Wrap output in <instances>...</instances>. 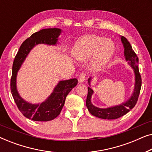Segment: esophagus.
Masks as SVG:
<instances>
[{
    "instance_id": "1",
    "label": "esophagus",
    "mask_w": 152,
    "mask_h": 152,
    "mask_svg": "<svg viewBox=\"0 0 152 152\" xmlns=\"http://www.w3.org/2000/svg\"><path fill=\"white\" fill-rule=\"evenodd\" d=\"M85 80H86V74H84V73L81 74L80 77H79V82L80 83L84 82Z\"/></svg>"
}]
</instances>
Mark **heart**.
Masks as SVG:
<instances>
[{
  "instance_id": "heart-1",
  "label": "heart",
  "mask_w": 152,
  "mask_h": 152,
  "mask_svg": "<svg viewBox=\"0 0 152 152\" xmlns=\"http://www.w3.org/2000/svg\"><path fill=\"white\" fill-rule=\"evenodd\" d=\"M113 41L97 35H86L79 39L72 48L74 59L84 62L93 56L91 67L98 71L109 63L115 53Z\"/></svg>"
}]
</instances>
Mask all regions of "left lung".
Here are the masks:
<instances>
[{
	"instance_id": "1",
	"label": "left lung",
	"mask_w": 152,
	"mask_h": 152,
	"mask_svg": "<svg viewBox=\"0 0 152 152\" xmlns=\"http://www.w3.org/2000/svg\"><path fill=\"white\" fill-rule=\"evenodd\" d=\"M120 38L124 47V56L126 61H127L128 65L132 68L133 71H134V90H133L132 94L129 97V98H128V99H126L124 102L107 108H99L93 105L92 101H91V98H92V95L94 93V91L91 87L93 78L89 77L88 80V83L90 86L88 87V95H87L86 103V107L91 115H94L97 118H102V119L114 120L125 115L136 105L137 101H138L139 94H140L142 80H141V77L138 70V58L137 57L136 53L133 50L132 45L127 41V39L122 36H120Z\"/></svg>"
}]
</instances>
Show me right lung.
Masks as SVG:
<instances>
[{
    "label": "right lung",
    "instance_id": "1",
    "mask_svg": "<svg viewBox=\"0 0 152 152\" xmlns=\"http://www.w3.org/2000/svg\"><path fill=\"white\" fill-rule=\"evenodd\" d=\"M61 32L63 31L59 28H46L34 33L22 43L14 59L10 84L12 96L23 115L34 121L46 122L57 118L64 107L67 95L77 84L76 78L59 81L44 101L34 104L25 100L17 90L18 72L30 51L39 44L56 46L59 43L58 40Z\"/></svg>",
    "mask_w": 152,
    "mask_h": 152
}]
</instances>
